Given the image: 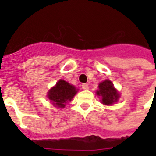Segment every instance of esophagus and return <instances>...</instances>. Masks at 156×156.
<instances>
[{
	"instance_id": "34e87169",
	"label": "esophagus",
	"mask_w": 156,
	"mask_h": 156,
	"mask_svg": "<svg viewBox=\"0 0 156 156\" xmlns=\"http://www.w3.org/2000/svg\"><path fill=\"white\" fill-rule=\"evenodd\" d=\"M82 88H83V89H84V90H88V85L87 83H83V84H82Z\"/></svg>"
}]
</instances>
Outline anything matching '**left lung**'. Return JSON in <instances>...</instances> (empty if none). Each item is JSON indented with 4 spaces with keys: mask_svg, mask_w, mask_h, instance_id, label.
I'll list each match as a JSON object with an SVG mask.
<instances>
[{
    "mask_svg": "<svg viewBox=\"0 0 156 156\" xmlns=\"http://www.w3.org/2000/svg\"><path fill=\"white\" fill-rule=\"evenodd\" d=\"M99 90L97 91V94L101 96V101L104 105H113L115 102H117L119 99V94L116 89L114 88L112 82L109 80H105L102 82L98 85Z\"/></svg>",
    "mask_w": 156,
    "mask_h": 156,
    "instance_id": "8db88e82",
    "label": "left lung"
}]
</instances>
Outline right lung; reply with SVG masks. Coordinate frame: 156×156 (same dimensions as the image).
Segmentation results:
<instances>
[{
  "label": "right lung",
  "mask_w": 156,
  "mask_h": 156,
  "mask_svg": "<svg viewBox=\"0 0 156 156\" xmlns=\"http://www.w3.org/2000/svg\"><path fill=\"white\" fill-rule=\"evenodd\" d=\"M77 92L75 87L61 79L57 83L55 87L48 92V97L58 108H64L66 104L71 101Z\"/></svg>",
  "instance_id": "right-lung-1"
}]
</instances>
